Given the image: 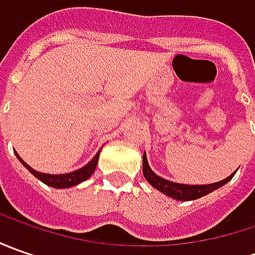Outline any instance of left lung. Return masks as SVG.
I'll use <instances>...</instances> for the list:
<instances>
[{"mask_svg": "<svg viewBox=\"0 0 255 255\" xmlns=\"http://www.w3.org/2000/svg\"><path fill=\"white\" fill-rule=\"evenodd\" d=\"M234 174H236V171L233 174H230L229 177H226L224 180L216 181V183H211V184H180V183L166 180L160 176H157L150 169V166L147 163L146 153H143V176H144V179L149 181L154 189H157L159 191H162L163 194L169 196L171 199H176V200L189 201L200 199L203 196H206V194L214 191L221 186H224L226 183H229Z\"/></svg>", "mask_w": 255, "mask_h": 255, "instance_id": "1", "label": "left lung"}]
</instances>
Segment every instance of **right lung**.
Wrapping results in <instances>:
<instances>
[{"label":"right lung","mask_w":255,"mask_h":255,"mask_svg":"<svg viewBox=\"0 0 255 255\" xmlns=\"http://www.w3.org/2000/svg\"><path fill=\"white\" fill-rule=\"evenodd\" d=\"M99 153H101V150L96 153L92 160L88 163L86 166H84L82 169H78V170L72 171V173H65V174H46V173H39V171L34 170L31 166H28V164L19 157L18 153H15V154H16L18 160L22 163L25 167L31 171L36 179H39L42 183L51 186V187H55V189H65V187L76 186V184H79V183H82V181L88 180V179L92 176V173L95 171V169H96V166H98Z\"/></svg>","instance_id":"1"}]
</instances>
